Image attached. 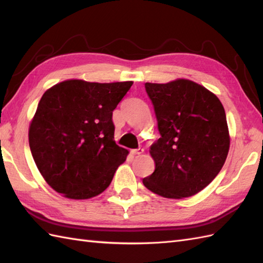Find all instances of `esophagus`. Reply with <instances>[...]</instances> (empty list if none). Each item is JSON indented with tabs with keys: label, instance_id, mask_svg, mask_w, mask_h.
Listing matches in <instances>:
<instances>
[{
	"label": "esophagus",
	"instance_id": "34e87169",
	"mask_svg": "<svg viewBox=\"0 0 263 263\" xmlns=\"http://www.w3.org/2000/svg\"><path fill=\"white\" fill-rule=\"evenodd\" d=\"M143 152H144V150H143L142 148H138V149L131 150V154H132V155H141Z\"/></svg>",
	"mask_w": 263,
	"mask_h": 263
}]
</instances>
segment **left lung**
Instances as JSON below:
<instances>
[{
  "instance_id": "1",
  "label": "left lung",
  "mask_w": 263,
  "mask_h": 263,
  "mask_svg": "<svg viewBox=\"0 0 263 263\" xmlns=\"http://www.w3.org/2000/svg\"><path fill=\"white\" fill-rule=\"evenodd\" d=\"M144 87L160 138L150 147L155 171L143 185L164 198L192 197L212 182L227 158L231 138L224 106L215 93L187 79Z\"/></svg>"
}]
</instances>
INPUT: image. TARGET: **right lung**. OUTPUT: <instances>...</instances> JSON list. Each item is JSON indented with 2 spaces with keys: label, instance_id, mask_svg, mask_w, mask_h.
<instances>
[{
  "label": "right lung",
  "instance_id": "obj_1",
  "mask_svg": "<svg viewBox=\"0 0 263 263\" xmlns=\"http://www.w3.org/2000/svg\"><path fill=\"white\" fill-rule=\"evenodd\" d=\"M132 85L70 79L44 92L28 138L38 171L58 193L85 200L109 186L128 154L114 141L111 116Z\"/></svg>",
  "mask_w": 263,
  "mask_h": 263
}]
</instances>
